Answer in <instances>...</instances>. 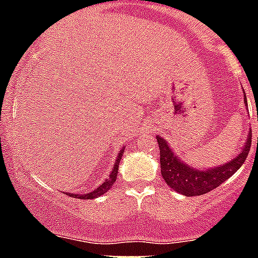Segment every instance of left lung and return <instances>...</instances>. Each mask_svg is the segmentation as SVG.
Returning a JSON list of instances; mask_svg holds the SVG:
<instances>
[{
  "label": "left lung",
  "instance_id": "1",
  "mask_svg": "<svg viewBox=\"0 0 258 258\" xmlns=\"http://www.w3.org/2000/svg\"><path fill=\"white\" fill-rule=\"evenodd\" d=\"M244 103L246 106L245 96H244ZM156 139L160 148V165H161L162 178L165 179V182L174 191L186 197H196L214 190L240 169V166L243 165L246 160V156L249 153L252 134L250 131L248 133L243 148L233 159L214 168H205V169L202 168L198 169V168L187 165L183 160L179 159L178 156L173 152L168 142L162 136L157 135Z\"/></svg>",
  "mask_w": 258,
  "mask_h": 258
}]
</instances>
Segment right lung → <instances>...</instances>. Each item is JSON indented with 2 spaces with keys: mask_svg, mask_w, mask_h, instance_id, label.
<instances>
[{
  "mask_svg": "<svg viewBox=\"0 0 258 258\" xmlns=\"http://www.w3.org/2000/svg\"><path fill=\"white\" fill-rule=\"evenodd\" d=\"M124 148L125 147H122V148H120L118 156H116L115 162H114V166H112L111 173H110L109 177H107V178H106L105 181L101 183V185L97 186L96 189L92 190V191L86 192V194H73V192L71 194V192H69V196L72 197V198H79V199H94V198H98V197L103 196V194H105L107 190L111 189V186L114 185V182L116 181V176H118V166H119V162H120V160H122Z\"/></svg>",
  "mask_w": 258,
  "mask_h": 258,
  "instance_id": "obj_1",
  "label": "right lung"
}]
</instances>
